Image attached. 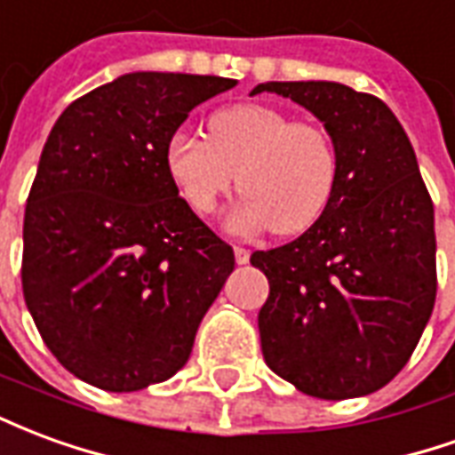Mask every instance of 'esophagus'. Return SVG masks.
<instances>
[{
    "label": "esophagus",
    "mask_w": 455,
    "mask_h": 455,
    "mask_svg": "<svg viewBox=\"0 0 455 455\" xmlns=\"http://www.w3.org/2000/svg\"><path fill=\"white\" fill-rule=\"evenodd\" d=\"M234 256H236L238 266H246L248 258H251V251H248V248H243V246H236V248H234Z\"/></svg>",
    "instance_id": "obj_1"
}]
</instances>
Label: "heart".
<instances>
[{
    "mask_svg": "<svg viewBox=\"0 0 455 455\" xmlns=\"http://www.w3.org/2000/svg\"><path fill=\"white\" fill-rule=\"evenodd\" d=\"M207 136L175 131L165 168L197 214H212L236 185L246 195L231 214L236 228H270L295 236L319 221L339 182L331 133L295 121L270 104H234L209 116Z\"/></svg>",
    "mask_w": 455,
    "mask_h": 455,
    "instance_id": "heart-1",
    "label": "heart"
}]
</instances>
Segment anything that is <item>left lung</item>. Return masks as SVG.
Here are the masks:
<instances>
[{
  "mask_svg": "<svg viewBox=\"0 0 455 455\" xmlns=\"http://www.w3.org/2000/svg\"><path fill=\"white\" fill-rule=\"evenodd\" d=\"M324 121L339 153L326 212L285 246L256 251L270 295L258 315L270 371L346 400L380 390L417 348L436 299L434 204L407 133L372 94L339 83H266Z\"/></svg>",
  "mask_w": 455,
  "mask_h": 455,
  "instance_id": "left-lung-1",
  "label": "left lung"
}]
</instances>
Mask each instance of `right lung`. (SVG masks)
<instances>
[{
    "label": "right lung",
    "mask_w": 455,
    "mask_h": 455,
    "mask_svg": "<svg viewBox=\"0 0 455 455\" xmlns=\"http://www.w3.org/2000/svg\"><path fill=\"white\" fill-rule=\"evenodd\" d=\"M234 84L129 73L55 121L26 199L21 287L38 334L75 378L136 392L188 363L234 248L178 197L165 143Z\"/></svg>",
    "instance_id": "add662e5"
}]
</instances>
